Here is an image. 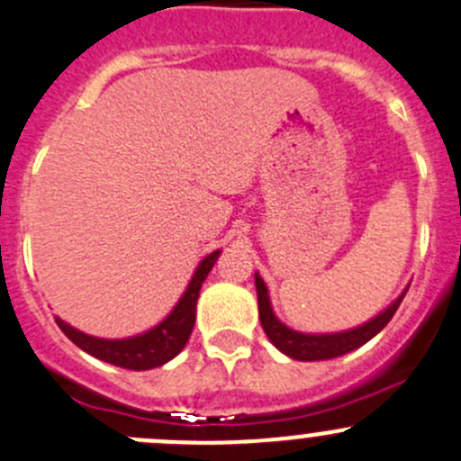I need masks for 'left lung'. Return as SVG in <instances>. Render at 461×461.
I'll return each instance as SVG.
<instances>
[{"mask_svg": "<svg viewBox=\"0 0 461 461\" xmlns=\"http://www.w3.org/2000/svg\"><path fill=\"white\" fill-rule=\"evenodd\" d=\"M256 289H258V310H260V323L265 328L267 337L271 339V344L278 350H283L285 355H289L292 359H301V362H317V359H330L339 357V355L350 353V350L359 348L362 344L371 339V337L378 335L392 317L396 314L398 305H401L405 292L389 305L384 312H380L378 317L371 319L365 326L355 328V330L346 332H335V335H305V332H296L292 328H287L285 323H280L276 319L274 310L269 303V292H267V285L260 276L256 274Z\"/></svg>", "mask_w": 461, "mask_h": 461, "instance_id": "left-lung-1", "label": "left lung"}]
</instances>
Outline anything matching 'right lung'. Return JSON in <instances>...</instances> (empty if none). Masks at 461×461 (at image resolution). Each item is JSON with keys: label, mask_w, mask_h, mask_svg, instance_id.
I'll return each mask as SVG.
<instances>
[{"label": "right lung", "mask_w": 461, "mask_h": 461, "mask_svg": "<svg viewBox=\"0 0 461 461\" xmlns=\"http://www.w3.org/2000/svg\"><path fill=\"white\" fill-rule=\"evenodd\" d=\"M217 258L219 251H214L201 260L190 285H187L185 294L181 296L176 308L172 310V314L162 323H158L156 328L144 332V335L129 337V339H99V337H90L86 332L77 330V328L68 326L60 319H56V323L68 335V339H72L78 348L104 359V362H111V365L122 366V369L133 371L156 369V366H162L165 362L176 357L183 350V346L187 344V339H190L196 319V299H199L201 285L208 278Z\"/></svg>", "instance_id": "right-lung-1"}]
</instances>
